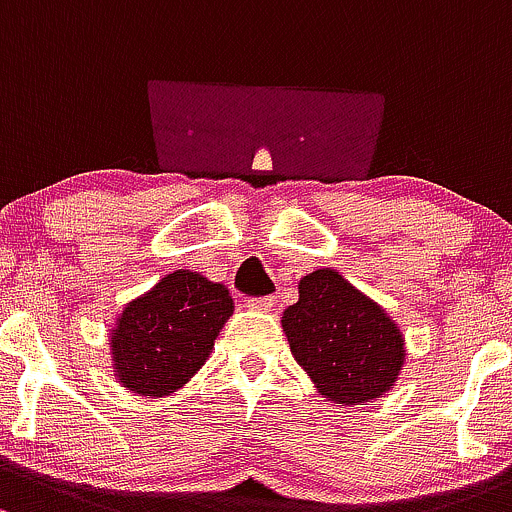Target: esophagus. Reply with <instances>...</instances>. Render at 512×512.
<instances>
[{
  "label": "esophagus",
  "instance_id": "esophagus-1",
  "mask_svg": "<svg viewBox=\"0 0 512 512\" xmlns=\"http://www.w3.org/2000/svg\"><path fill=\"white\" fill-rule=\"evenodd\" d=\"M274 301H277L274 297H252V299H247V306L255 311H270L274 306Z\"/></svg>",
  "mask_w": 512,
  "mask_h": 512
}]
</instances>
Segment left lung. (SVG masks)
Instances as JSON below:
<instances>
[{
    "label": "left lung",
    "mask_w": 512,
    "mask_h": 512,
    "mask_svg": "<svg viewBox=\"0 0 512 512\" xmlns=\"http://www.w3.org/2000/svg\"><path fill=\"white\" fill-rule=\"evenodd\" d=\"M282 326L297 363L336 405L380 397L405 363L400 328L333 270L301 279Z\"/></svg>",
    "instance_id": "1"
}]
</instances>
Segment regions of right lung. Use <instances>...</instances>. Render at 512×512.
<instances>
[{
    "label": "right lung",
    "instance_id": "1",
    "mask_svg": "<svg viewBox=\"0 0 512 512\" xmlns=\"http://www.w3.org/2000/svg\"><path fill=\"white\" fill-rule=\"evenodd\" d=\"M233 314L225 284L179 270L129 301L112 336L120 383L142 397H164L206 363L215 336Z\"/></svg>",
    "mask_w": 512,
    "mask_h": 512
}]
</instances>
